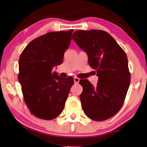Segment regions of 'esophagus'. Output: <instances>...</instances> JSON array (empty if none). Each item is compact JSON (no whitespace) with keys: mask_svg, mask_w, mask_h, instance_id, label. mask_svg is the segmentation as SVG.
<instances>
[{"mask_svg":"<svg viewBox=\"0 0 147 147\" xmlns=\"http://www.w3.org/2000/svg\"><path fill=\"white\" fill-rule=\"evenodd\" d=\"M74 82H75V84H78L80 82V79L78 78H74Z\"/></svg>","mask_w":147,"mask_h":147,"instance_id":"1","label":"esophagus"}]
</instances>
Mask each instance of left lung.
I'll list each match as a JSON object with an SVG mask.
<instances>
[{
  "label": "left lung",
  "mask_w": 147,
  "mask_h": 147,
  "mask_svg": "<svg viewBox=\"0 0 147 147\" xmlns=\"http://www.w3.org/2000/svg\"><path fill=\"white\" fill-rule=\"evenodd\" d=\"M72 39L87 53L89 65L95 70L94 87L80 80V94L84 114L94 121H104L116 115L124 104L131 80L125 52L108 32L100 30H77Z\"/></svg>",
  "instance_id": "8db88e82"
}]
</instances>
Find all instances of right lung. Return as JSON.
<instances>
[{
  "label": "right lung",
  "mask_w": 147,
  "mask_h": 147,
  "mask_svg": "<svg viewBox=\"0 0 147 147\" xmlns=\"http://www.w3.org/2000/svg\"><path fill=\"white\" fill-rule=\"evenodd\" d=\"M73 30L50 32L31 41L19 58L18 80L31 114L51 120L61 114L74 83L72 77L60 78L52 72L63 63Z\"/></svg>",
  "instance_id": "add662e5"
}]
</instances>
